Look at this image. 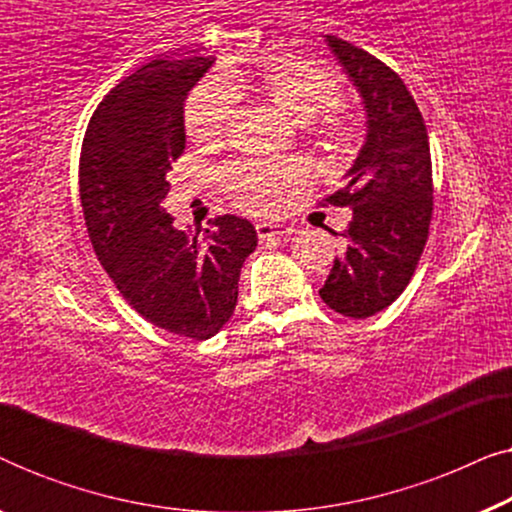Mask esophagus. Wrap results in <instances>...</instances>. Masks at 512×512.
<instances>
[{
  "instance_id": "34e87169",
  "label": "esophagus",
  "mask_w": 512,
  "mask_h": 512,
  "mask_svg": "<svg viewBox=\"0 0 512 512\" xmlns=\"http://www.w3.org/2000/svg\"><path fill=\"white\" fill-rule=\"evenodd\" d=\"M256 233L261 240H270V237H289L293 233V228L282 226V223H268V221H258L256 223Z\"/></svg>"
}]
</instances>
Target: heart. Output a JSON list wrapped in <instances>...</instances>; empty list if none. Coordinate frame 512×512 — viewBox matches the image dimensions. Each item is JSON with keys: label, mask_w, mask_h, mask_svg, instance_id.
Listing matches in <instances>:
<instances>
[{"label": "heart", "mask_w": 512, "mask_h": 512, "mask_svg": "<svg viewBox=\"0 0 512 512\" xmlns=\"http://www.w3.org/2000/svg\"><path fill=\"white\" fill-rule=\"evenodd\" d=\"M256 93L296 118L307 137L331 158H345L359 142V121L345 104L342 79L331 67L296 58L272 55L258 65H228L193 88L184 104L186 135L200 146L219 144L235 116V95ZM221 188L247 212H270L289 188L305 179V167L293 160L256 163L237 160L221 170Z\"/></svg>", "instance_id": "b5f03b06"}]
</instances>
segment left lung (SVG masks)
Returning <instances> with one entry per match:
<instances>
[{
  "instance_id": "left-lung-1",
  "label": "left lung",
  "mask_w": 512,
  "mask_h": 512,
  "mask_svg": "<svg viewBox=\"0 0 512 512\" xmlns=\"http://www.w3.org/2000/svg\"><path fill=\"white\" fill-rule=\"evenodd\" d=\"M326 41L363 97L368 137L347 184L319 202L352 209L342 233L347 247L319 296L342 317L366 319L405 291L429 240V135L422 111L394 69L345 39L328 34Z\"/></svg>"
}]
</instances>
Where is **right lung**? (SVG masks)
<instances>
[{
  "label": "right lung",
  "instance_id": "add662e5",
  "mask_svg": "<svg viewBox=\"0 0 512 512\" xmlns=\"http://www.w3.org/2000/svg\"><path fill=\"white\" fill-rule=\"evenodd\" d=\"M214 58L151 60L97 104L79 160V193L97 261L149 324L207 340L233 317L240 270L256 249L247 219L174 228L160 207L184 153V100Z\"/></svg>",
  "mask_w": 512,
  "mask_h": 512
}]
</instances>
